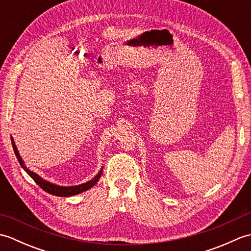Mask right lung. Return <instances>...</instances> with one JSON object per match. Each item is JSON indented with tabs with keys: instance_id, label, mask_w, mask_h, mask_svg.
<instances>
[{
	"instance_id": "1",
	"label": "right lung",
	"mask_w": 251,
	"mask_h": 251,
	"mask_svg": "<svg viewBox=\"0 0 251 251\" xmlns=\"http://www.w3.org/2000/svg\"><path fill=\"white\" fill-rule=\"evenodd\" d=\"M12 143H13V149H14V151H15V154H16V156H17V158H18V162L21 165V167H23L26 172V174H28L30 177L35 181V182L37 183V185L41 186L42 189H43L45 192H47V193H50V194L56 195V196H63V197L78 194V193H81V192L86 191V190L92 188V186H94L96 183H97V181L99 180V178L101 177V174H102V170H101V172L97 175V177H95L93 180L88 181V182H86V183L75 185V186H59V185H55V184L50 183V182H47V181L43 180L41 177H39V176H37L36 174H34L33 172H30V170L25 166L24 161H23V159H21L19 153L17 151V148H16L15 142L13 141V139H12Z\"/></svg>"
}]
</instances>
